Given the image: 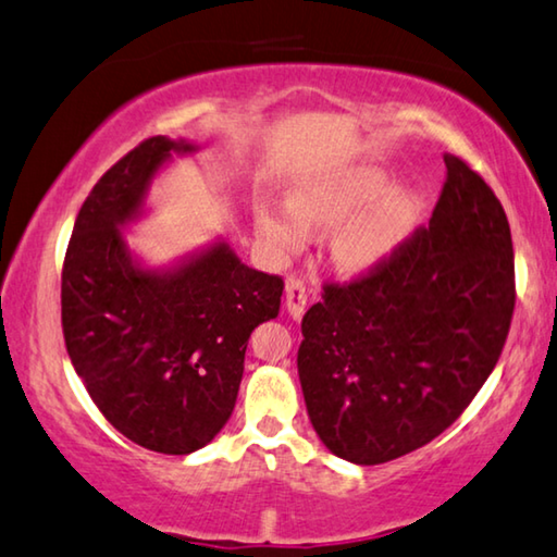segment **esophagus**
I'll return each instance as SVG.
<instances>
[{
	"instance_id": "obj_1",
	"label": "esophagus",
	"mask_w": 557,
	"mask_h": 557,
	"mask_svg": "<svg viewBox=\"0 0 557 557\" xmlns=\"http://www.w3.org/2000/svg\"><path fill=\"white\" fill-rule=\"evenodd\" d=\"M306 284L298 276L286 278V308L294 319H301L306 311Z\"/></svg>"
}]
</instances>
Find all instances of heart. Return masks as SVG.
<instances>
[{"instance_id":"b5f03b06","label":"heart","mask_w":557,"mask_h":557,"mask_svg":"<svg viewBox=\"0 0 557 557\" xmlns=\"http://www.w3.org/2000/svg\"><path fill=\"white\" fill-rule=\"evenodd\" d=\"M388 186V176L375 169L333 171L298 186L290 194V209L261 207L256 211V228L276 253H294L306 246L308 226L329 231L346 223L333 236V261L348 273L368 271L406 242L421 213L413 194H391L380 202Z\"/></svg>"}]
</instances>
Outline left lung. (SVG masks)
Wrapping results in <instances>:
<instances>
[{
  "label": "left lung",
  "instance_id": "8db88e82",
  "mask_svg": "<svg viewBox=\"0 0 557 557\" xmlns=\"http://www.w3.org/2000/svg\"><path fill=\"white\" fill-rule=\"evenodd\" d=\"M428 226L379 267L326 281L298 348L308 418L333 456L379 466L450 428L483 388L516 308L498 196L460 157Z\"/></svg>",
  "mask_w": 557,
  "mask_h": 557
}]
</instances>
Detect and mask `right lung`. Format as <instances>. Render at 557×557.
Wrapping results in <instances>:
<instances>
[{"mask_svg": "<svg viewBox=\"0 0 557 557\" xmlns=\"http://www.w3.org/2000/svg\"><path fill=\"white\" fill-rule=\"evenodd\" d=\"M184 141L151 136L94 184L62 267V331L94 406L136 446L186 456L231 418L251 331L276 319L284 278L226 244L174 273L134 267L119 226Z\"/></svg>", "mask_w": 557, "mask_h": 557, "instance_id": "add662e5", "label": "right lung"}]
</instances>
